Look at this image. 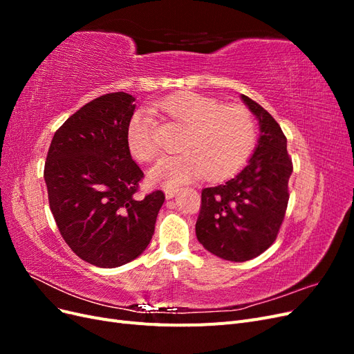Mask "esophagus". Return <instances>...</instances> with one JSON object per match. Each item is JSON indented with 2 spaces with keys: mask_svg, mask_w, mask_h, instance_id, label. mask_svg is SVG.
<instances>
[{
  "mask_svg": "<svg viewBox=\"0 0 354 354\" xmlns=\"http://www.w3.org/2000/svg\"><path fill=\"white\" fill-rule=\"evenodd\" d=\"M164 194H165L167 199H171V198H174L178 194V189L177 187H165L164 189Z\"/></svg>",
  "mask_w": 354,
  "mask_h": 354,
  "instance_id": "34e87169",
  "label": "esophagus"
}]
</instances>
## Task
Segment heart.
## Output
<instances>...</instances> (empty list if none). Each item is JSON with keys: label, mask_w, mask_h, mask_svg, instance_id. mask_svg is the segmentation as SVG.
Masks as SVG:
<instances>
[{"label": "heart", "mask_w": 354, "mask_h": 354, "mask_svg": "<svg viewBox=\"0 0 354 354\" xmlns=\"http://www.w3.org/2000/svg\"><path fill=\"white\" fill-rule=\"evenodd\" d=\"M164 111L181 127L183 153L167 156L151 169L159 185L178 186L201 176L208 181L227 178L246 162L255 145V122L242 106L221 102L196 93L173 95L162 103ZM127 145L138 160H152L159 151L155 122L146 112H136L127 127Z\"/></svg>", "instance_id": "1"}]
</instances>
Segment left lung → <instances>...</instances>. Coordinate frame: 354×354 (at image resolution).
Segmentation results:
<instances>
[{"label":"left lung","instance_id":"left-lung-1","mask_svg":"<svg viewBox=\"0 0 354 354\" xmlns=\"http://www.w3.org/2000/svg\"><path fill=\"white\" fill-rule=\"evenodd\" d=\"M260 125L254 153L226 183L202 189L196 238L211 254L248 261L274 242L288 205L292 162L279 124L259 103L241 95Z\"/></svg>","mask_w":354,"mask_h":354}]
</instances>
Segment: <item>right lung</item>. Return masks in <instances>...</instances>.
Instances as JSON below:
<instances>
[{
	"mask_svg": "<svg viewBox=\"0 0 354 354\" xmlns=\"http://www.w3.org/2000/svg\"><path fill=\"white\" fill-rule=\"evenodd\" d=\"M122 91L100 95L75 112L53 137L44 168L59 232L80 259L103 269L136 260L152 239L165 196L143 199V178L127 145L136 104Z\"/></svg>",
	"mask_w": 354,
	"mask_h": 354,
	"instance_id": "right-lung-1",
	"label": "right lung"
}]
</instances>
